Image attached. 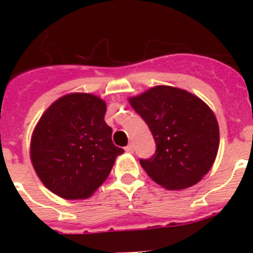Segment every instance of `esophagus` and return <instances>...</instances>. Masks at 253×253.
Wrapping results in <instances>:
<instances>
[{
	"label": "esophagus",
	"mask_w": 253,
	"mask_h": 253,
	"mask_svg": "<svg viewBox=\"0 0 253 253\" xmlns=\"http://www.w3.org/2000/svg\"><path fill=\"white\" fill-rule=\"evenodd\" d=\"M125 151L129 152V153H133V152H134V144H133V143H130V144H128V146L125 147Z\"/></svg>",
	"instance_id": "1"
}]
</instances>
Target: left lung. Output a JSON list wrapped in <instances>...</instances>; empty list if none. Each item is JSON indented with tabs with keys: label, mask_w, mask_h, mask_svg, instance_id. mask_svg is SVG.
I'll return each mask as SVG.
<instances>
[{
	"label": "left lung",
	"mask_w": 253,
	"mask_h": 253,
	"mask_svg": "<svg viewBox=\"0 0 253 253\" xmlns=\"http://www.w3.org/2000/svg\"><path fill=\"white\" fill-rule=\"evenodd\" d=\"M129 101L156 142V153L139 160L149 177L169 190L186 189L202 180L219 147L218 122L210 107L171 86H156Z\"/></svg>",
	"instance_id": "left-lung-1"
}]
</instances>
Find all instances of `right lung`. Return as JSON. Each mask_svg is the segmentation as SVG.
I'll list each match as a JSON object with an SVG mask.
<instances>
[{"label":"right lung","mask_w":253,"mask_h":253,"mask_svg":"<svg viewBox=\"0 0 253 253\" xmlns=\"http://www.w3.org/2000/svg\"><path fill=\"white\" fill-rule=\"evenodd\" d=\"M106 104L90 93H71L49 106L31 138V162L51 193L86 199L110 173L124 153L111 140L105 123Z\"/></svg>","instance_id":"add662e5"}]
</instances>
